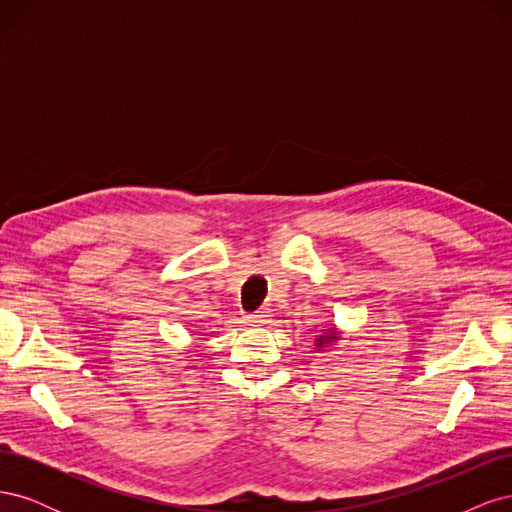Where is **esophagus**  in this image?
I'll list each match as a JSON object with an SVG mask.
<instances>
[{"label":"esophagus","mask_w":512,"mask_h":512,"mask_svg":"<svg viewBox=\"0 0 512 512\" xmlns=\"http://www.w3.org/2000/svg\"><path fill=\"white\" fill-rule=\"evenodd\" d=\"M269 318H271V314L267 312V309H258V312L247 316V322H252V324H265V322H269Z\"/></svg>","instance_id":"obj_1"}]
</instances>
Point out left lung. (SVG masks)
Here are the masks:
<instances>
[{"label":"left lung","instance_id":"left-lung-1","mask_svg":"<svg viewBox=\"0 0 512 512\" xmlns=\"http://www.w3.org/2000/svg\"><path fill=\"white\" fill-rule=\"evenodd\" d=\"M333 339H337V337H335V333H329V335H322V337H318V344H324V342H333Z\"/></svg>","mask_w":512,"mask_h":512}]
</instances>
